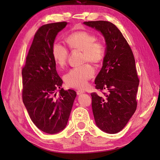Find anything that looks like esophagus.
<instances>
[{
    "label": "esophagus",
    "instance_id": "obj_1",
    "mask_svg": "<svg viewBox=\"0 0 160 160\" xmlns=\"http://www.w3.org/2000/svg\"><path fill=\"white\" fill-rule=\"evenodd\" d=\"M83 93H85L84 91H82V90H78V91H77V93L78 95H81V94H82Z\"/></svg>",
    "mask_w": 160,
    "mask_h": 160
}]
</instances>
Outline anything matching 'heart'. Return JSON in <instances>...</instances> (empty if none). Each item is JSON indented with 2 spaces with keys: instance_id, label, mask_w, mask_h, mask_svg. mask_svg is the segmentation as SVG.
Masks as SVG:
<instances>
[{
  "instance_id": "b5f03b06",
  "label": "heart",
  "mask_w": 160,
  "mask_h": 160,
  "mask_svg": "<svg viewBox=\"0 0 160 160\" xmlns=\"http://www.w3.org/2000/svg\"><path fill=\"white\" fill-rule=\"evenodd\" d=\"M96 36L89 32H75L67 37L66 42L72 50L83 51V61L98 63L104 58L106 48L101 41H96ZM67 48L58 42L53 43L52 55L56 64L60 68L64 67L69 58ZM95 74V69L89 64L71 70L64 77L67 86L76 89H83L88 84V80Z\"/></svg>"
}]
</instances>
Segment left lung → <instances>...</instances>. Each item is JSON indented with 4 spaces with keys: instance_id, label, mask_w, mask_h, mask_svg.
I'll use <instances>...</instances> for the list:
<instances>
[{
    "instance_id": "obj_1",
    "label": "left lung",
    "mask_w": 160,
    "mask_h": 160,
    "mask_svg": "<svg viewBox=\"0 0 160 160\" xmlns=\"http://www.w3.org/2000/svg\"><path fill=\"white\" fill-rule=\"evenodd\" d=\"M83 24L102 33L106 45L101 70L95 80L97 89H106L100 97L91 93L92 110L97 127L108 133L122 130L137 108L139 78L132 49L121 31L105 21Z\"/></svg>"
}]
</instances>
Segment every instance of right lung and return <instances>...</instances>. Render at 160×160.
<instances>
[{
  "instance_id": "1",
  "label": "right lung",
  "mask_w": 160,
  "mask_h": 160,
  "mask_svg": "<svg viewBox=\"0 0 160 160\" xmlns=\"http://www.w3.org/2000/svg\"><path fill=\"white\" fill-rule=\"evenodd\" d=\"M67 22L41 26L35 33L22 69L23 103L32 122L45 133L54 134L67 126L77 96L75 91L61 88L63 81L56 71L52 47ZM60 88L56 97L55 91Z\"/></svg>"
}]
</instances>
